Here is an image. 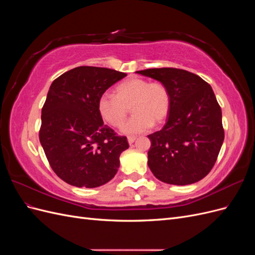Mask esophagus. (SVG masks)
<instances>
[{
  "label": "esophagus",
  "mask_w": 255,
  "mask_h": 255,
  "mask_svg": "<svg viewBox=\"0 0 255 255\" xmlns=\"http://www.w3.org/2000/svg\"><path fill=\"white\" fill-rule=\"evenodd\" d=\"M135 140H136V137H134V136H128V141L129 144H132Z\"/></svg>",
  "instance_id": "34e87169"
}]
</instances>
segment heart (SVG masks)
Instances as JSON below:
<instances>
[{"mask_svg":"<svg viewBox=\"0 0 255 255\" xmlns=\"http://www.w3.org/2000/svg\"><path fill=\"white\" fill-rule=\"evenodd\" d=\"M129 106L134 116L122 127L121 132L127 135L140 134L150 129L153 122L165 120L170 107V97L163 84L133 78L120 83L115 89V96L104 94L100 98L98 110L105 122L119 128L127 119Z\"/></svg>","mask_w":255,"mask_h":255,"instance_id":"heart-1","label":"heart"}]
</instances>
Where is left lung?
<instances>
[{"mask_svg":"<svg viewBox=\"0 0 255 255\" xmlns=\"http://www.w3.org/2000/svg\"><path fill=\"white\" fill-rule=\"evenodd\" d=\"M136 73L158 81L170 97L166 125L148 135V166L159 181L189 185L212 170L225 139L221 109L212 87L197 74L175 68Z\"/></svg>","mask_w":255,"mask_h":255,"instance_id":"1","label":"left lung"}]
</instances>
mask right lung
<instances>
[{"label":"right lung","mask_w":255,"mask_h":255,"mask_svg":"<svg viewBox=\"0 0 255 255\" xmlns=\"http://www.w3.org/2000/svg\"><path fill=\"white\" fill-rule=\"evenodd\" d=\"M126 76L113 69L82 66L51 84L39 139L54 172L72 186L99 187L118 171L120 154L128 142L104 125L98 103Z\"/></svg>","instance_id":"obj_1"}]
</instances>
